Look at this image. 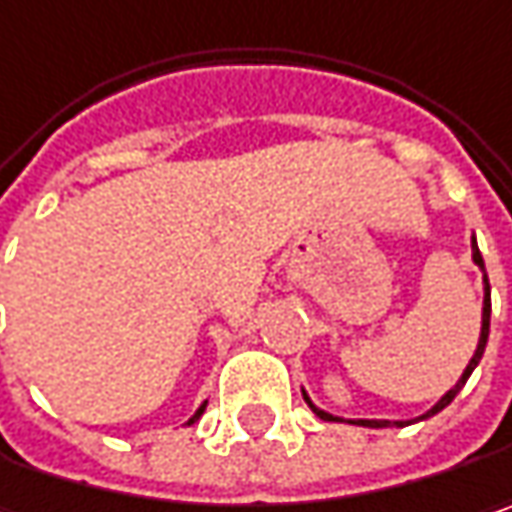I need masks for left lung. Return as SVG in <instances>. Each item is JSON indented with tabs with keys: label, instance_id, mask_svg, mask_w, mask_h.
<instances>
[{
	"label": "left lung",
	"instance_id": "obj_1",
	"mask_svg": "<svg viewBox=\"0 0 512 512\" xmlns=\"http://www.w3.org/2000/svg\"><path fill=\"white\" fill-rule=\"evenodd\" d=\"M473 263H476L478 269H481V280H484V306H481V335H478V344L476 352H473V358H470V364L464 367L461 372V378L456 381V387L447 389L438 401H435L430 410L424 412V415H418V418H410V421H387V418H358V421H349V424H361V427H375V430H381V427H407V424H415V421H424V418H433L435 412H441L453 398H456L461 387L467 384V378L473 375V369L478 367V361H481V355H484V346H487V335H490V280H487V269H484V260H481V252H478V243L476 237H473ZM303 392V401L309 404V410L315 412L321 421H344V418H338V415H332V412L321 410L312 398H309V392L306 389H300Z\"/></svg>",
	"mask_w": 512,
	"mask_h": 512
}]
</instances>
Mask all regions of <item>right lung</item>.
<instances>
[{
	"instance_id": "right-lung-1",
	"label": "right lung",
	"mask_w": 512,
	"mask_h": 512,
	"mask_svg": "<svg viewBox=\"0 0 512 512\" xmlns=\"http://www.w3.org/2000/svg\"><path fill=\"white\" fill-rule=\"evenodd\" d=\"M206 404H209V401H203V404H200V407H197V412H194V415H191L189 421H186V424H194V421H200V415H203V412H206Z\"/></svg>"
}]
</instances>
